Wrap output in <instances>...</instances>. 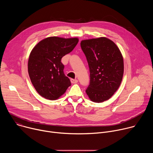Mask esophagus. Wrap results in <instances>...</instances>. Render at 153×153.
Wrapping results in <instances>:
<instances>
[{
	"instance_id": "1",
	"label": "esophagus",
	"mask_w": 153,
	"mask_h": 153,
	"mask_svg": "<svg viewBox=\"0 0 153 153\" xmlns=\"http://www.w3.org/2000/svg\"><path fill=\"white\" fill-rule=\"evenodd\" d=\"M71 82L72 83H76L78 82V80L77 79H71Z\"/></svg>"
}]
</instances>
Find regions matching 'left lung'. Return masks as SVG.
<instances>
[{"label": "left lung", "mask_w": 153, "mask_h": 153, "mask_svg": "<svg viewBox=\"0 0 153 153\" xmlns=\"http://www.w3.org/2000/svg\"><path fill=\"white\" fill-rule=\"evenodd\" d=\"M80 46L90 73L86 94L96 103L108 100L119 88L123 75V59L119 48L106 37L82 40Z\"/></svg>", "instance_id": "obj_1"}]
</instances>
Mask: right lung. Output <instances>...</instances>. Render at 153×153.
Wrapping results in <instances>:
<instances>
[{"instance_id":"right-lung-1","label":"right lung","mask_w":153,"mask_h":153,"mask_svg":"<svg viewBox=\"0 0 153 153\" xmlns=\"http://www.w3.org/2000/svg\"><path fill=\"white\" fill-rule=\"evenodd\" d=\"M78 42L77 38L50 37L39 42L31 51L28 74L34 88L43 97L57 99L71 86L61 59L73 51Z\"/></svg>"}]
</instances>
